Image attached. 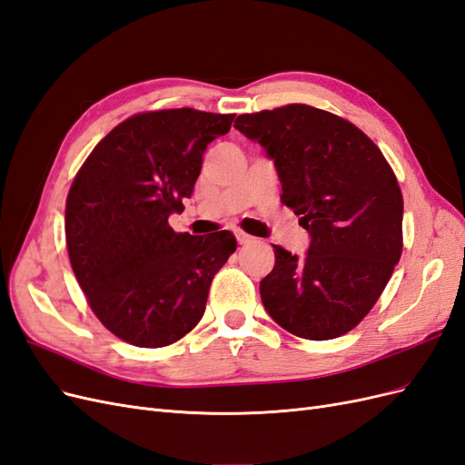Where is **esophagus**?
Returning <instances> with one entry per match:
<instances>
[{
	"instance_id": "obj_1",
	"label": "esophagus",
	"mask_w": 465,
	"mask_h": 465,
	"mask_svg": "<svg viewBox=\"0 0 465 465\" xmlns=\"http://www.w3.org/2000/svg\"><path fill=\"white\" fill-rule=\"evenodd\" d=\"M236 241H238V244H250L252 241H254V238H252L246 232H236Z\"/></svg>"
}]
</instances>
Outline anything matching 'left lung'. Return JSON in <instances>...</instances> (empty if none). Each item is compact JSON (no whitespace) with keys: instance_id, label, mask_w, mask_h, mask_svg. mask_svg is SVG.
<instances>
[{"instance_id":"8db88e82","label":"left lung","mask_w":465,"mask_h":465,"mask_svg":"<svg viewBox=\"0 0 465 465\" xmlns=\"http://www.w3.org/2000/svg\"><path fill=\"white\" fill-rule=\"evenodd\" d=\"M234 128L263 147L281 202L311 234L304 256L275 248L262 302L304 340L353 330L382 294L401 256L403 198L393 171L353 124L306 104L242 114Z\"/></svg>"}]
</instances>
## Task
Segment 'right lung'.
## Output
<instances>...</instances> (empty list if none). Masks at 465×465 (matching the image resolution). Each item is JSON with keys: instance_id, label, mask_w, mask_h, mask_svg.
<instances>
[{"instance_id": "add662e5", "label": "right lung", "mask_w": 465, "mask_h": 465, "mask_svg": "<svg viewBox=\"0 0 465 465\" xmlns=\"http://www.w3.org/2000/svg\"><path fill=\"white\" fill-rule=\"evenodd\" d=\"M234 114L159 110L116 125L81 166L65 202L69 262L96 318L135 347H164L205 312L211 281L236 250L229 231L174 232L203 153Z\"/></svg>"}]
</instances>
